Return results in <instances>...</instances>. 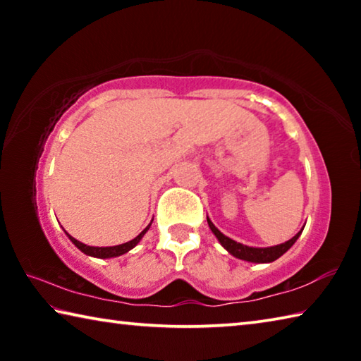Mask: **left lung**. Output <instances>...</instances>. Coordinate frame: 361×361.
<instances>
[{"instance_id":"left-lung-1","label":"left lung","mask_w":361,"mask_h":361,"mask_svg":"<svg viewBox=\"0 0 361 361\" xmlns=\"http://www.w3.org/2000/svg\"><path fill=\"white\" fill-rule=\"evenodd\" d=\"M207 223H209V228L212 229L213 234H215L218 242L221 243V247L224 250H228V253H231L237 259L248 261V262H258V264H264V262H272V261L279 259L280 256L288 252V250L293 247V243H295L299 239V235H301V232L304 229V226H302V229L299 231L295 237H291L290 240L280 243V245L259 248V247L243 245V243H240V242H235V240L229 239L228 235H224L223 232L219 231L216 226L210 221L209 216H207Z\"/></svg>"}]
</instances>
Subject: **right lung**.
Wrapping results in <instances>:
<instances>
[{
	"instance_id": "right-lung-1",
	"label": "right lung",
	"mask_w": 361,
	"mask_h": 361,
	"mask_svg": "<svg viewBox=\"0 0 361 361\" xmlns=\"http://www.w3.org/2000/svg\"><path fill=\"white\" fill-rule=\"evenodd\" d=\"M152 223V221H151ZM151 223L146 226V228L140 232V234L135 237V239H132V240H129V242H126V243H121V245H114V247H90V245H85V243H82V242H79V240H76L75 237H71L68 232H65L66 235H68V239L75 243V245L81 250V252L84 253V255H87V256H94V258H102V259H105V258H116V256H121V255H124V253H127V252H130V250L133 248V247H137L138 245V242L143 239V235L146 234V232H148V229H149V226H151Z\"/></svg>"
}]
</instances>
